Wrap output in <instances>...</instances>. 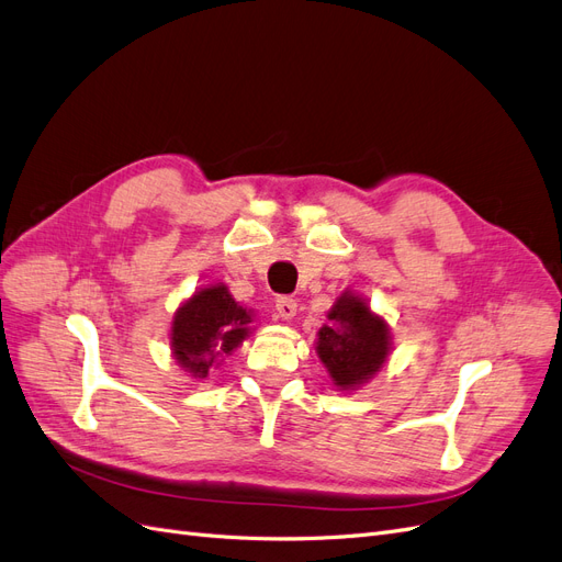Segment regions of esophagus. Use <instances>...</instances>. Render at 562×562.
<instances>
[{"instance_id": "obj_1", "label": "esophagus", "mask_w": 562, "mask_h": 562, "mask_svg": "<svg viewBox=\"0 0 562 562\" xmlns=\"http://www.w3.org/2000/svg\"><path fill=\"white\" fill-rule=\"evenodd\" d=\"M277 312H279V316L281 318H293L295 314H297V302L293 300V297H288V295H281V297H277Z\"/></svg>"}]
</instances>
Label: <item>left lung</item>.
I'll list each match as a JSON object with an SVG mask.
<instances>
[{
	"label": "left lung",
	"mask_w": 562,
	"mask_h": 562,
	"mask_svg": "<svg viewBox=\"0 0 562 562\" xmlns=\"http://www.w3.org/2000/svg\"><path fill=\"white\" fill-rule=\"evenodd\" d=\"M330 326L318 330V359L339 389L368 382L389 356V328L361 297L345 293L328 314Z\"/></svg>",
	"instance_id": "left-lung-1"
}]
</instances>
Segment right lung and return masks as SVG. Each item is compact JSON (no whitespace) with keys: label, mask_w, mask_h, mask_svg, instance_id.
Listing matches in <instances>:
<instances>
[{"label":"right lung","mask_w":562,"mask_h":562,"mask_svg":"<svg viewBox=\"0 0 562 562\" xmlns=\"http://www.w3.org/2000/svg\"><path fill=\"white\" fill-rule=\"evenodd\" d=\"M250 314L227 285L203 288L176 312L171 342L176 361L194 378H206L217 356L232 353L248 335Z\"/></svg>","instance_id":"right-lung-1"}]
</instances>
